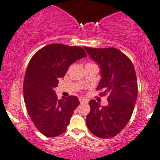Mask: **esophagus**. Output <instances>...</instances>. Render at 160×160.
I'll return each mask as SVG.
<instances>
[{"instance_id":"34e87169","label":"esophagus","mask_w":160,"mask_h":160,"mask_svg":"<svg viewBox=\"0 0 160 160\" xmlns=\"http://www.w3.org/2000/svg\"><path fill=\"white\" fill-rule=\"evenodd\" d=\"M78 100H79L81 103H88V99L84 98V97H79V98H78Z\"/></svg>"}]
</instances>
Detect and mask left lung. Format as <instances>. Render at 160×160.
Returning a JSON list of instances; mask_svg holds the SVG:
<instances>
[{"label": "left lung", "mask_w": 160, "mask_h": 160, "mask_svg": "<svg viewBox=\"0 0 160 160\" xmlns=\"http://www.w3.org/2000/svg\"><path fill=\"white\" fill-rule=\"evenodd\" d=\"M84 49L101 67L102 78L97 90H104L101 96L109 95L105 107L90 101L87 126L98 138H113L123 129L133 113L138 90L135 70L129 58L115 48Z\"/></svg>", "instance_id": "1"}]
</instances>
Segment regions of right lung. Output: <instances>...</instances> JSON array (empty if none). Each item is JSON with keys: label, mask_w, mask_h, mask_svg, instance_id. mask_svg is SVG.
<instances>
[{"label": "right lung", "mask_w": 160, "mask_h": 160, "mask_svg": "<svg viewBox=\"0 0 160 160\" xmlns=\"http://www.w3.org/2000/svg\"><path fill=\"white\" fill-rule=\"evenodd\" d=\"M85 57L82 47L50 44L35 53L28 63L23 82L24 101L34 126L48 138L65 132L79 105L78 98L72 95L59 100L54 88L70 65Z\"/></svg>", "instance_id": "right-lung-1"}]
</instances>
